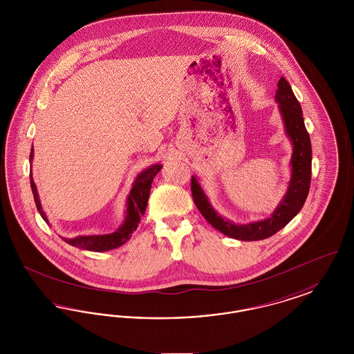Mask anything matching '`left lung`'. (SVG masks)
I'll list each match as a JSON object with an SVG mask.
<instances>
[{
    "instance_id": "8db88e82",
    "label": "left lung",
    "mask_w": 354,
    "mask_h": 354,
    "mask_svg": "<svg viewBox=\"0 0 354 354\" xmlns=\"http://www.w3.org/2000/svg\"><path fill=\"white\" fill-rule=\"evenodd\" d=\"M274 98L279 103L286 133L292 142L293 152L290 159L292 174L288 189L283 201L268 219L253 221L250 224H235L228 219H224L208 202V198L198 183V179L195 176L191 178L192 198L204 219L221 234L237 240L253 241L274 235L301 211L309 192L312 176L310 138L305 129L301 106L295 97L290 84L283 77L277 84Z\"/></svg>"
}]
</instances>
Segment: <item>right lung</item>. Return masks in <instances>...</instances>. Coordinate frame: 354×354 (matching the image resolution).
<instances>
[{
  "mask_svg": "<svg viewBox=\"0 0 354 354\" xmlns=\"http://www.w3.org/2000/svg\"><path fill=\"white\" fill-rule=\"evenodd\" d=\"M33 147H32L30 160H33ZM160 169H162V165H153L149 169H143L136 176L133 188L130 191V195L127 198L126 218H124V221L122 223V225L119 227L115 232H111V234H107V235L77 236L74 239H64V240L73 247H78L81 250L93 251V252L110 251V250L118 248L122 244H124L127 240H130L131 234L136 231L139 221L146 212L152 180H153V176L160 171ZM30 187H32V191H33L35 207H37L39 215L46 223H49V220H48L44 209H42L41 202H39V196H38L37 187L34 185L32 175H30Z\"/></svg>",
  "mask_w": 354,
  "mask_h": 354,
  "instance_id": "right-lung-1",
  "label": "right lung"
}]
</instances>
